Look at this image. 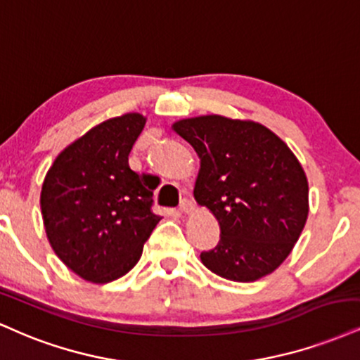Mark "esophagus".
Here are the masks:
<instances>
[{"label":"esophagus","mask_w":360,"mask_h":360,"mask_svg":"<svg viewBox=\"0 0 360 360\" xmlns=\"http://www.w3.org/2000/svg\"><path fill=\"white\" fill-rule=\"evenodd\" d=\"M180 210L187 215H192L195 212V204H193L192 198H184V200L180 202Z\"/></svg>","instance_id":"obj_1"}]
</instances>
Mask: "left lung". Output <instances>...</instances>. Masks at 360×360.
I'll return each instance as SVG.
<instances>
[{"label": "left lung", "instance_id": "obj_1", "mask_svg": "<svg viewBox=\"0 0 360 360\" xmlns=\"http://www.w3.org/2000/svg\"><path fill=\"white\" fill-rule=\"evenodd\" d=\"M172 129L198 155L193 197L221 227V240L202 252V264L238 283L273 273L297 244L310 210L297 156L251 120L207 114L175 121Z\"/></svg>", "mask_w": 360, "mask_h": 360}]
</instances>
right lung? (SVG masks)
<instances>
[{
    "instance_id": "add662e5",
    "label": "right lung",
    "mask_w": 360,
    "mask_h": 360,
    "mask_svg": "<svg viewBox=\"0 0 360 360\" xmlns=\"http://www.w3.org/2000/svg\"><path fill=\"white\" fill-rule=\"evenodd\" d=\"M146 116L126 112L63 148L40 193L44 226L58 259L82 280L104 285L136 266L160 222L151 212L155 184L129 168Z\"/></svg>"
}]
</instances>
